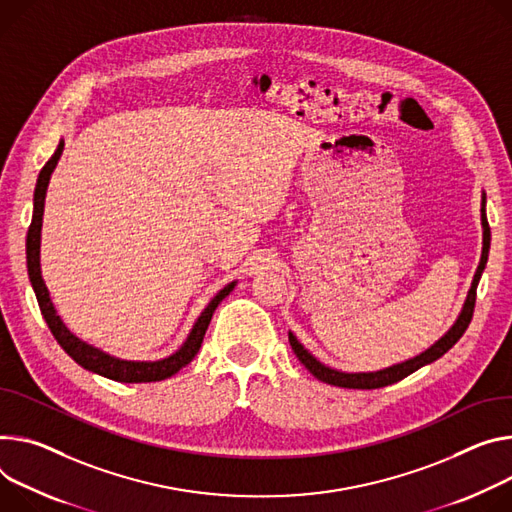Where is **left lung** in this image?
<instances>
[{
	"label": "left lung",
	"instance_id": "1",
	"mask_svg": "<svg viewBox=\"0 0 512 512\" xmlns=\"http://www.w3.org/2000/svg\"><path fill=\"white\" fill-rule=\"evenodd\" d=\"M480 214H482V257H480V263H478V269L474 273V280H472V286L468 290V298L466 302H463L461 306V312L459 316L455 318V322L449 327V331L439 339L435 341L429 349H425L423 353H418L406 361H400V363H394L390 367H384V369H378V371H341V369H335V367H329L324 365L322 361H318L298 339L296 335L290 331L288 333V339H290V345L296 353V357L302 361V365L310 371V374L324 382V384H331V386H339V388H353V390H374V388H384V386H390L394 382H400L402 378L410 376L412 371L421 369L433 361H437L439 357H443L457 341L459 337L466 333L468 324L472 320V314H474V304H476V288H478V282L482 277V271L486 267V261H488V251H490V226H488V218H486V194L482 192V208H480Z\"/></svg>",
	"mask_w": 512,
	"mask_h": 512
}]
</instances>
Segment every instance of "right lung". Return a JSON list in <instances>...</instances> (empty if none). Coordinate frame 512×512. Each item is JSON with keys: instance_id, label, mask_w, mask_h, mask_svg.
Here are the masks:
<instances>
[{"instance_id": "1", "label": "right lung", "mask_w": 512, "mask_h": 512, "mask_svg": "<svg viewBox=\"0 0 512 512\" xmlns=\"http://www.w3.org/2000/svg\"><path fill=\"white\" fill-rule=\"evenodd\" d=\"M65 149V141L61 138V143L57 147V151L53 153V157L46 161V165L40 169L38 173V181H36V190H34V212H32V224L28 228V237H26V263H28V277L32 290L36 294L40 312L49 324L51 333L55 335L57 343L65 349V353L79 363L83 369L94 371L98 376H104L108 380L114 382H124V384H145V382H161L167 380L171 376H175L181 367L188 365L196 353L202 347L204 335L208 324L212 320L214 310L218 308V304L235 290L237 282L226 284L210 302L208 306L202 310V314L198 316V320L194 322V327L188 335V339L183 341V345L171 353L169 357L157 359V361H128V359H120L114 357L94 345H89L85 341H81L79 337H75L67 327L63 318L57 314V308L51 300L49 288H46L44 280H42V271H40V230H42V214H44V198H46V190H49V181L51 175L63 155Z\"/></svg>"}]
</instances>
